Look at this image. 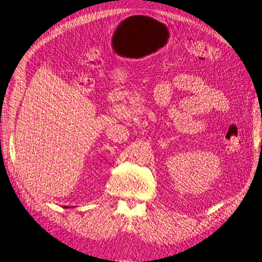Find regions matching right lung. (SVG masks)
<instances>
[{
	"mask_svg": "<svg viewBox=\"0 0 262 262\" xmlns=\"http://www.w3.org/2000/svg\"><path fill=\"white\" fill-rule=\"evenodd\" d=\"M63 207H64V208H71L70 206H63Z\"/></svg>",
	"mask_w": 262,
	"mask_h": 262,
	"instance_id": "right-lung-1",
	"label": "right lung"
}]
</instances>
